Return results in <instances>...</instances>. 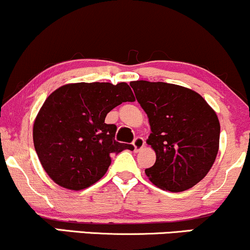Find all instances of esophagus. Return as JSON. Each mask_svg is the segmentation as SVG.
I'll return each instance as SVG.
<instances>
[{"mask_svg": "<svg viewBox=\"0 0 250 250\" xmlns=\"http://www.w3.org/2000/svg\"><path fill=\"white\" fill-rule=\"evenodd\" d=\"M145 145V140L143 137H136L133 140V146H134V150L136 151H139L142 150L143 147H144Z\"/></svg>", "mask_w": 250, "mask_h": 250, "instance_id": "1", "label": "esophagus"}]
</instances>
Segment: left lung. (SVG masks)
I'll list each match as a JSON object with an SVG mask.
<instances>
[{
	"mask_svg": "<svg viewBox=\"0 0 250 250\" xmlns=\"http://www.w3.org/2000/svg\"><path fill=\"white\" fill-rule=\"evenodd\" d=\"M148 117L147 144L156 163L145 170L150 181L171 192L190 189L206 177L218 152L220 122L192 89L167 83H130Z\"/></svg>",
	"mask_w": 250,
	"mask_h": 250,
	"instance_id": "obj_1",
	"label": "left lung"
}]
</instances>
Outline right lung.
<instances>
[{
  "instance_id": "obj_1",
  "label": "right lung",
  "mask_w": 250,
  "mask_h": 250,
  "mask_svg": "<svg viewBox=\"0 0 250 250\" xmlns=\"http://www.w3.org/2000/svg\"><path fill=\"white\" fill-rule=\"evenodd\" d=\"M134 102L126 83H78L61 86L42 105L34 127V147L44 171L59 186L85 189L99 181L112 153L133 150L116 140L117 126L106 124L118 105Z\"/></svg>"
}]
</instances>
